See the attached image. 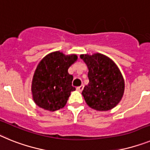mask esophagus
Returning a JSON list of instances; mask_svg holds the SVG:
<instances>
[{
  "instance_id": "esophagus-1",
  "label": "esophagus",
  "mask_w": 150,
  "mask_h": 150,
  "mask_svg": "<svg viewBox=\"0 0 150 150\" xmlns=\"http://www.w3.org/2000/svg\"><path fill=\"white\" fill-rule=\"evenodd\" d=\"M83 88H84V85H83V84H82V85L79 86V87H77L76 89L78 90V91H82Z\"/></svg>"
}]
</instances>
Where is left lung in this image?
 <instances>
[{"instance_id": "1", "label": "left lung", "mask_w": 150, "mask_h": 150, "mask_svg": "<svg viewBox=\"0 0 150 150\" xmlns=\"http://www.w3.org/2000/svg\"><path fill=\"white\" fill-rule=\"evenodd\" d=\"M81 58L88 68L89 83L82 91L87 104L99 111L114 108L125 91V81L118 68L109 57L100 53L81 55Z\"/></svg>"}]
</instances>
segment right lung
<instances>
[{
  "label": "right lung",
  "instance_id": "obj_1",
  "mask_svg": "<svg viewBox=\"0 0 150 150\" xmlns=\"http://www.w3.org/2000/svg\"><path fill=\"white\" fill-rule=\"evenodd\" d=\"M77 56H66L59 51L47 55L39 62L32 79L33 100L38 106L50 111L65 106L71 91L73 76L68 69L77 60Z\"/></svg>",
  "mask_w": 150,
  "mask_h": 150
}]
</instances>
